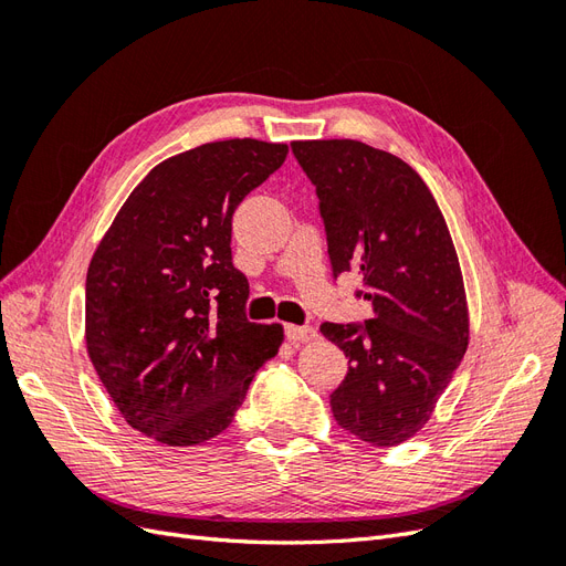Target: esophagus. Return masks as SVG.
<instances>
[{
	"mask_svg": "<svg viewBox=\"0 0 566 566\" xmlns=\"http://www.w3.org/2000/svg\"><path fill=\"white\" fill-rule=\"evenodd\" d=\"M285 335L293 342H314L318 337V333L310 328V325H285Z\"/></svg>",
	"mask_w": 566,
	"mask_h": 566,
	"instance_id": "34e87169",
	"label": "esophagus"
}]
</instances>
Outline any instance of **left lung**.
Masks as SVG:
<instances>
[{
    "label": "left lung",
    "mask_w": 566,
    "mask_h": 566,
    "mask_svg": "<svg viewBox=\"0 0 566 566\" xmlns=\"http://www.w3.org/2000/svg\"><path fill=\"white\" fill-rule=\"evenodd\" d=\"M316 186L333 279L356 273L364 323H321L349 370L331 394L339 427L397 447L430 420L468 349L458 254L434 196L401 158L352 139L293 142Z\"/></svg>",
    "instance_id": "left-lung-1"
}]
</instances>
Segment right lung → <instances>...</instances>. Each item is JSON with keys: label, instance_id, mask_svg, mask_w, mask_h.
Here are the masks:
<instances>
[{"label": "right lung", "instance_id": "obj_1", "mask_svg": "<svg viewBox=\"0 0 566 566\" xmlns=\"http://www.w3.org/2000/svg\"><path fill=\"white\" fill-rule=\"evenodd\" d=\"M285 144L229 139L167 158L134 188L87 271L84 337L129 427L167 447L224 432L283 328L245 316L231 219Z\"/></svg>", "mask_w": 566, "mask_h": 566}]
</instances>
